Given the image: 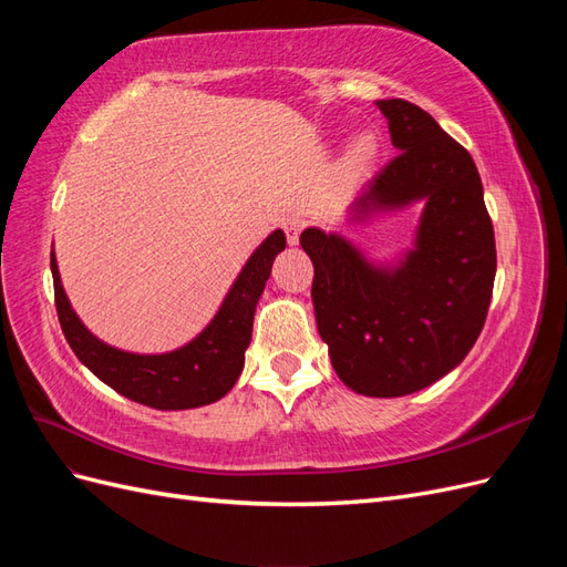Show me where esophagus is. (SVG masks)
Returning <instances> with one entry per match:
<instances>
[{
	"label": "esophagus",
	"instance_id": "esophagus-1",
	"mask_svg": "<svg viewBox=\"0 0 567 567\" xmlns=\"http://www.w3.org/2000/svg\"><path fill=\"white\" fill-rule=\"evenodd\" d=\"M305 229V219L293 215V217H286L284 219V231H286V241L288 246H296L298 238H300V231Z\"/></svg>",
	"mask_w": 567,
	"mask_h": 567
}]
</instances>
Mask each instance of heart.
Listing matches in <instances>:
<instances>
[{
	"label": "heart",
	"instance_id": "heart-1",
	"mask_svg": "<svg viewBox=\"0 0 567 567\" xmlns=\"http://www.w3.org/2000/svg\"><path fill=\"white\" fill-rule=\"evenodd\" d=\"M379 156V142L373 134H359L346 153V167L350 173H364Z\"/></svg>",
	"mask_w": 567,
	"mask_h": 567
}]
</instances>
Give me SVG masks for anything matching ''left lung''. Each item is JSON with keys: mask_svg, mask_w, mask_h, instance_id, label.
Instances as JSON below:
<instances>
[{"mask_svg": "<svg viewBox=\"0 0 567 567\" xmlns=\"http://www.w3.org/2000/svg\"><path fill=\"white\" fill-rule=\"evenodd\" d=\"M400 153L348 210L350 221L423 200L414 250L379 267L346 236L305 229L312 302L338 379L367 398H402L447 375L483 331L496 248L471 153L431 113L375 101Z\"/></svg>", "mask_w": 567, "mask_h": 567, "instance_id": "8db88e82", "label": "left lung"}]
</instances>
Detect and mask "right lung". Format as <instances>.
<instances>
[{
  "mask_svg": "<svg viewBox=\"0 0 567 567\" xmlns=\"http://www.w3.org/2000/svg\"><path fill=\"white\" fill-rule=\"evenodd\" d=\"M286 248L281 229L271 231L238 274L225 302L205 329L184 348L163 354H134L106 346L80 321L61 286L56 255L51 250L56 312L68 346L99 381L127 400L161 411L213 404L234 388L244 371L252 336V317L271 262Z\"/></svg>",
  "mask_w": 567,
  "mask_h": 567,
  "instance_id": "obj_1",
  "label": "right lung"
}]
</instances>
